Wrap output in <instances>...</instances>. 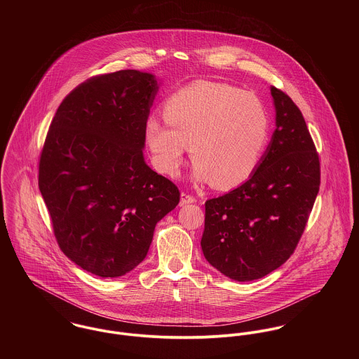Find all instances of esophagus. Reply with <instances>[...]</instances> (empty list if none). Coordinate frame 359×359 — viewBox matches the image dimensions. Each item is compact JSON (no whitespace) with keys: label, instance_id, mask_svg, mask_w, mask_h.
Here are the masks:
<instances>
[{"label":"esophagus","instance_id":"1","mask_svg":"<svg viewBox=\"0 0 359 359\" xmlns=\"http://www.w3.org/2000/svg\"><path fill=\"white\" fill-rule=\"evenodd\" d=\"M189 203H196V199L188 194H181V202L180 205H189Z\"/></svg>","mask_w":359,"mask_h":359}]
</instances>
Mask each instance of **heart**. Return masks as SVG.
Here are the masks:
<instances>
[{
  "label": "heart",
  "instance_id": "heart-1",
  "mask_svg": "<svg viewBox=\"0 0 359 359\" xmlns=\"http://www.w3.org/2000/svg\"><path fill=\"white\" fill-rule=\"evenodd\" d=\"M164 118H149L145 140L154 165L178 174L188 149L196 181L229 189L256 171L269 141L271 118L259 98L236 87L195 81L164 103Z\"/></svg>",
  "mask_w": 359,
  "mask_h": 359
}]
</instances>
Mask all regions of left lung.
Returning <instances> with one entry per match:
<instances>
[{
    "mask_svg": "<svg viewBox=\"0 0 359 359\" xmlns=\"http://www.w3.org/2000/svg\"><path fill=\"white\" fill-rule=\"evenodd\" d=\"M275 131L253 175L205 202L202 250L238 282L259 279L293 255L320 184L319 157L306 120L285 93L271 87Z\"/></svg>",
    "mask_w": 359,
    "mask_h": 359,
    "instance_id": "left-lung-1",
    "label": "left lung"
}]
</instances>
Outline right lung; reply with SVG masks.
<instances>
[{
	"label": "right lung",
	"mask_w": 359,
	"mask_h": 359,
	"mask_svg": "<svg viewBox=\"0 0 359 359\" xmlns=\"http://www.w3.org/2000/svg\"><path fill=\"white\" fill-rule=\"evenodd\" d=\"M160 83L120 70L87 80L59 104L40 157L39 188L60 250L101 278L133 271L178 188L145 163V126Z\"/></svg>",
	"instance_id": "obj_1"
}]
</instances>
